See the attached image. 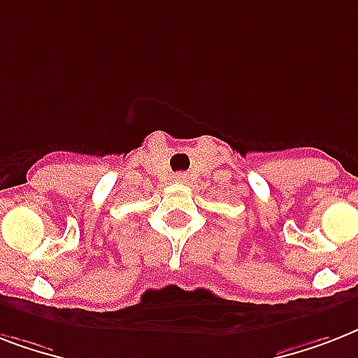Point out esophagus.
<instances>
[{"instance_id": "obj_1", "label": "esophagus", "mask_w": 358, "mask_h": 358, "mask_svg": "<svg viewBox=\"0 0 358 358\" xmlns=\"http://www.w3.org/2000/svg\"><path fill=\"white\" fill-rule=\"evenodd\" d=\"M174 180H176V182H180V184H185V182L189 180V174H187V173H176V174H174Z\"/></svg>"}]
</instances>
